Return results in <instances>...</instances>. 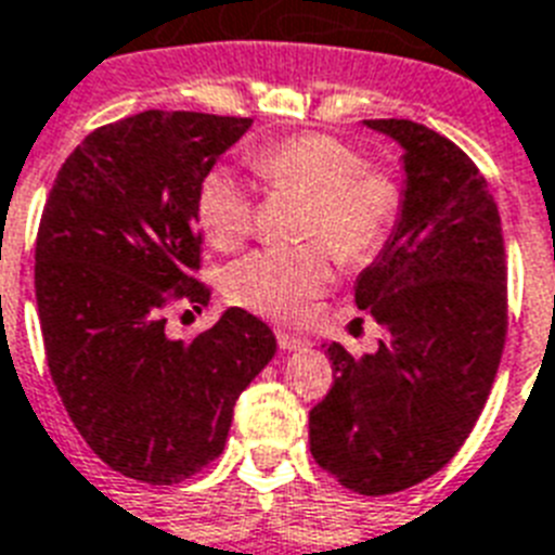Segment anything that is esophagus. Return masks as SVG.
<instances>
[{
	"mask_svg": "<svg viewBox=\"0 0 555 555\" xmlns=\"http://www.w3.org/2000/svg\"><path fill=\"white\" fill-rule=\"evenodd\" d=\"M276 341H279V349H285V352H296V349H305L307 347L305 335L287 333V330H279Z\"/></svg>",
	"mask_w": 555,
	"mask_h": 555,
	"instance_id": "esophagus-1",
	"label": "esophagus"
}]
</instances>
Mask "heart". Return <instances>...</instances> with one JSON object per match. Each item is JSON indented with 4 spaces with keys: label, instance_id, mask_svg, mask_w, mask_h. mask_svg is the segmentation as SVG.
<instances>
[{
    "label": "heart",
    "instance_id": "heart-1",
    "mask_svg": "<svg viewBox=\"0 0 555 555\" xmlns=\"http://www.w3.org/2000/svg\"><path fill=\"white\" fill-rule=\"evenodd\" d=\"M250 169L270 191L305 199L301 236L324 242L347 264L372 259L398 222V180L389 171L366 169L358 149L327 134H296L262 149L250 157ZM197 217L214 248H240L254 222L248 189L228 171H211L199 185ZM330 276L321 245L256 250L231 264L225 293L236 305L287 321L327 291Z\"/></svg>",
    "mask_w": 555,
    "mask_h": 555
}]
</instances>
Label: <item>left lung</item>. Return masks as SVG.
Instances as JSON below:
<instances>
[{"label": "left lung", "mask_w": 555, "mask_h": 555, "mask_svg": "<svg viewBox=\"0 0 555 555\" xmlns=\"http://www.w3.org/2000/svg\"><path fill=\"white\" fill-rule=\"evenodd\" d=\"M403 149L400 217L356 279L358 310L386 330L375 352L327 347L335 380L310 412V451L366 496L437 474L472 435L507 333L502 222L463 149L414 120H364Z\"/></svg>", "instance_id": "obj_1"}]
</instances>
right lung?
Listing matches in <instances>:
<instances>
[{
	"label": "right lung",
	"mask_w": 555,
	"mask_h": 555,
	"mask_svg": "<svg viewBox=\"0 0 555 555\" xmlns=\"http://www.w3.org/2000/svg\"><path fill=\"white\" fill-rule=\"evenodd\" d=\"M250 118L146 109L95 129L64 160L36 236V305L69 421L124 477L175 486L225 449L242 389L276 335L228 307L191 341L166 307L211 299L199 270L197 194Z\"/></svg>",
	"instance_id": "1"
}]
</instances>
